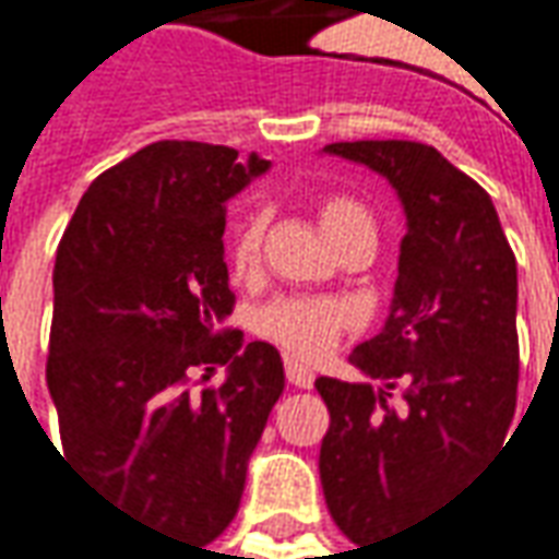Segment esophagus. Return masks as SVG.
Wrapping results in <instances>:
<instances>
[{"mask_svg": "<svg viewBox=\"0 0 559 559\" xmlns=\"http://www.w3.org/2000/svg\"><path fill=\"white\" fill-rule=\"evenodd\" d=\"M284 371H287V380L299 386V390H309L312 383H316V374H312V368L309 365H302L297 358H287L284 361Z\"/></svg>", "mask_w": 559, "mask_h": 559, "instance_id": "34e87169", "label": "esophagus"}]
</instances>
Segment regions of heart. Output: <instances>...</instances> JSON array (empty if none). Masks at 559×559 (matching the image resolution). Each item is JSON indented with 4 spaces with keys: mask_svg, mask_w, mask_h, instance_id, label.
I'll list each match as a JSON object with an SVG mask.
<instances>
[{
    "mask_svg": "<svg viewBox=\"0 0 559 559\" xmlns=\"http://www.w3.org/2000/svg\"><path fill=\"white\" fill-rule=\"evenodd\" d=\"M318 222H321V231L331 243L340 241L349 231H358V228L374 231L371 213L358 201L343 198V194L324 198L318 203ZM262 228H265L262 213H243L241 219L235 222L231 238H228V265H231L235 275L253 272V265L260 260ZM346 324H349V312H346L343 302L309 297L275 299L257 318V328L265 337H272L287 353L302 358L324 356Z\"/></svg>",
    "mask_w": 559,
    "mask_h": 559,
    "instance_id": "heart-1",
    "label": "heart"
}]
</instances>
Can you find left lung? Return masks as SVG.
<instances>
[{"mask_svg": "<svg viewBox=\"0 0 559 559\" xmlns=\"http://www.w3.org/2000/svg\"><path fill=\"white\" fill-rule=\"evenodd\" d=\"M324 154L383 176L405 213L390 316L349 356L383 386L316 380L331 412L324 501L361 545L417 526L504 445L520 380L516 260L489 194L436 147L337 142Z\"/></svg>", "mask_w": 559, "mask_h": 559, "instance_id": "8db88e82", "label": "left lung"}]
</instances>
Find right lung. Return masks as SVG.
<instances>
[{
	"label": "right lung",
	"mask_w": 559,
	"mask_h": 559,
	"mask_svg": "<svg viewBox=\"0 0 559 559\" xmlns=\"http://www.w3.org/2000/svg\"><path fill=\"white\" fill-rule=\"evenodd\" d=\"M269 166L203 142L142 147L88 185L51 272L46 380L64 457L114 508L188 545L235 520L284 390L278 349L225 331V203ZM216 367L221 386L194 391Z\"/></svg>",
	"instance_id": "obj_1"
}]
</instances>
